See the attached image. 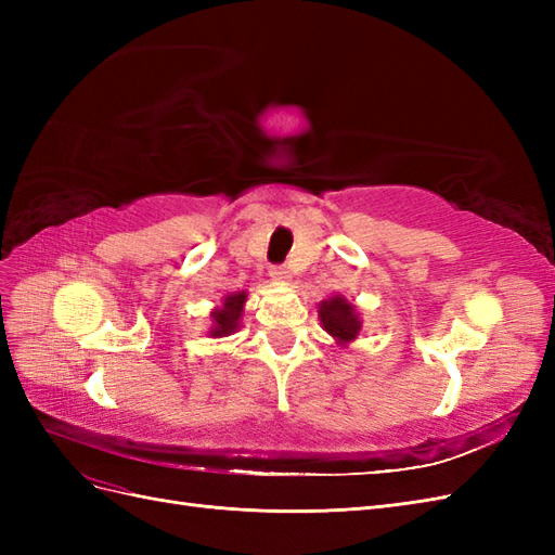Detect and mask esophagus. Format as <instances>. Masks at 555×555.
Listing matches in <instances>:
<instances>
[{
  "mask_svg": "<svg viewBox=\"0 0 555 555\" xmlns=\"http://www.w3.org/2000/svg\"><path fill=\"white\" fill-rule=\"evenodd\" d=\"M271 278L278 282H287L292 278L289 266H271Z\"/></svg>",
  "mask_w": 555,
  "mask_h": 555,
  "instance_id": "obj_1",
  "label": "esophagus"
}]
</instances>
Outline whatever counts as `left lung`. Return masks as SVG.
Listing matches in <instances>:
<instances>
[{"label": "left lung", "mask_w": 555, "mask_h": 555, "mask_svg": "<svg viewBox=\"0 0 555 555\" xmlns=\"http://www.w3.org/2000/svg\"><path fill=\"white\" fill-rule=\"evenodd\" d=\"M319 319H322V326L328 335H333L335 343L347 345L357 340L361 331V319L357 308L349 304L345 296H331L319 304Z\"/></svg>", "instance_id": "8db88e82"}]
</instances>
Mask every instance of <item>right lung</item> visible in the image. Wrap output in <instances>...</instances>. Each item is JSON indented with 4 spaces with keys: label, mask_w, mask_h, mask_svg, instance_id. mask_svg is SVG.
Wrapping results in <instances>:
<instances>
[{
    "label": "right lung",
    "mask_w": 555,
    "mask_h": 555,
    "mask_svg": "<svg viewBox=\"0 0 555 555\" xmlns=\"http://www.w3.org/2000/svg\"><path fill=\"white\" fill-rule=\"evenodd\" d=\"M247 300L245 292H236V294H229L224 298V304L220 308H215L210 312L212 317V328L210 335L212 338H224V335H231L241 326V317H243V306Z\"/></svg>",
    "instance_id": "obj_1"
}]
</instances>
